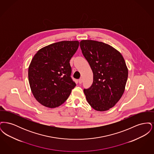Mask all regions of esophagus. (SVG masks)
<instances>
[{"instance_id":"obj_1","label":"esophagus","mask_w":154,"mask_h":154,"mask_svg":"<svg viewBox=\"0 0 154 154\" xmlns=\"http://www.w3.org/2000/svg\"><path fill=\"white\" fill-rule=\"evenodd\" d=\"M79 82L80 84H81L82 82V79H80L79 80Z\"/></svg>"}]
</instances>
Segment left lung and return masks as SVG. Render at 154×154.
<instances>
[{"mask_svg": "<svg viewBox=\"0 0 154 154\" xmlns=\"http://www.w3.org/2000/svg\"><path fill=\"white\" fill-rule=\"evenodd\" d=\"M82 53L94 74L92 85L84 92L90 106L104 111L114 107L124 92L128 71L121 53L109 44L82 40Z\"/></svg>", "mask_w": 154, "mask_h": 154, "instance_id": "left-lung-1", "label": "left lung"}]
</instances>
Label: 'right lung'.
Here are the masks:
<instances>
[{
    "mask_svg": "<svg viewBox=\"0 0 154 154\" xmlns=\"http://www.w3.org/2000/svg\"><path fill=\"white\" fill-rule=\"evenodd\" d=\"M79 46L78 41H62L42 48L33 57L28 69L30 87L42 105L58 107L75 87L69 62Z\"/></svg>",
    "mask_w": 154,
    "mask_h": 154,
    "instance_id": "obj_1",
    "label": "right lung"
}]
</instances>
